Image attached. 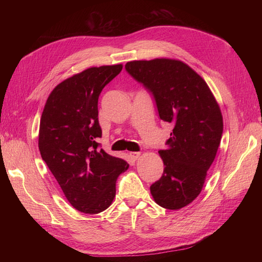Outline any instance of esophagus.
<instances>
[{"label": "esophagus", "instance_id": "esophagus-1", "mask_svg": "<svg viewBox=\"0 0 262 262\" xmlns=\"http://www.w3.org/2000/svg\"><path fill=\"white\" fill-rule=\"evenodd\" d=\"M129 155H130V157L132 158L133 161H137L138 158L141 156V153L140 152H130Z\"/></svg>", "mask_w": 262, "mask_h": 262}]
</instances>
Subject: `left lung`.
<instances>
[{
  "mask_svg": "<svg viewBox=\"0 0 262 262\" xmlns=\"http://www.w3.org/2000/svg\"><path fill=\"white\" fill-rule=\"evenodd\" d=\"M125 70L153 94L158 115L173 129L158 150L164 163L160 180L149 187L162 208L179 210L200 194L223 133V117L208 84L175 59L130 61Z\"/></svg>",
  "mask_w": 262,
  "mask_h": 262,
  "instance_id": "1",
  "label": "left lung"
}]
</instances>
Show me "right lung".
<instances>
[{
  "mask_svg": "<svg viewBox=\"0 0 262 262\" xmlns=\"http://www.w3.org/2000/svg\"><path fill=\"white\" fill-rule=\"evenodd\" d=\"M122 64L94 67L54 87L46 101L38 146L72 207L97 214L110 207L116 181L129 168L122 158L99 148L98 97L121 72Z\"/></svg>",
  "mask_w": 262,
  "mask_h": 262,
  "instance_id": "1",
  "label": "right lung"
}]
</instances>
